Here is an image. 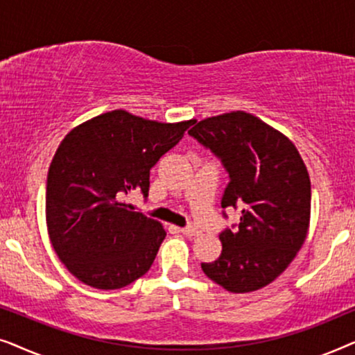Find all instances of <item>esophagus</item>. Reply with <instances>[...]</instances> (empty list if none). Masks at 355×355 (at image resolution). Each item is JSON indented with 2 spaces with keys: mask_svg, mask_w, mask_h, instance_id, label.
I'll return each instance as SVG.
<instances>
[{
  "mask_svg": "<svg viewBox=\"0 0 355 355\" xmlns=\"http://www.w3.org/2000/svg\"><path fill=\"white\" fill-rule=\"evenodd\" d=\"M182 234H186V236H189V237H197V236H200L202 234V231L200 230H197L196 226H187V227H182Z\"/></svg>",
  "mask_w": 355,
  "mask_h": 355,
  "instance_id": "esophagus-1",
  "label": "esophagus"
}]
</instances>
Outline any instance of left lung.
<instances>
[{
  "label": "left lung",
  "instance_id": "left-lung-1",
  "mask_svg": "<svg viewBox=\"0 0 355 355\" xmlns=\"http://www.w3.org/2000/svg\"><path fill=\"white\" fill-rule=\"evenodd\" d=\"M189 134L230 173L221 207L242 208L239 226L221 232V255L202 263L203 273L234 294L265 288L288 268L307 237V166L283 132L245 111L198 121Z\"/></svg>",
  "mask_w": 355,
  "mask_h": 355
}]
</instances>
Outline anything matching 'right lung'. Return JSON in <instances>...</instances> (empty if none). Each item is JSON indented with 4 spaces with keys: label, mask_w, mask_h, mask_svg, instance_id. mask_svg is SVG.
Segmentation results:
<instances>
[{
    "label": "right lung",
    "mask_w": 355,
    "mask_h": 355,
    "mask_svg": "<svg viewBox=\"0 0 355 355\" xmlns=\"http://www.w3.org/2000/svg\"><path fill=\"white\" fill-rule=\"evenodd\" d=\"M193 123H159L114 110L61 140L48 169L46 227L77 279L119 289L150 270L166 231L123 198L134 191L148 196L150 169Z\"/></svg>",
    "instance_id": "right-lung-1"
}]
</instances>
